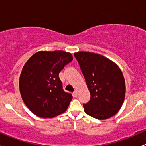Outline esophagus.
Wrapping results in <instances>:
<instances>
[{"instance_id":"esophagus-1","label":"esophagus","mask_w":146,"mask_h":146,"mask_svg":"<svg viewBox=\"0 0 146 146\" xmlns=\"http://www.w3.org/2000/svg\"><path fill=\"white\" fill-rule=\"evenodd\" d=\"M78 90H75L74 92H73V97H75V98H76V97H77L78 96Z\"/></svg>"}]
</instances>
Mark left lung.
<instances>
[{"label":"left lung","instance_id":"obj_1","mask_svg":"<svg viewBox=\"0 0 146 146\" xmlns=\"http://www.w3.org/2000/svg\"><path fill=\"white\" fill-rule=\"evenodd\" d=\"M74 56L90 93V101L83 104L85 112L100 120L115 115L121 107L126 92L121 69L100 54L80 51Z\"/></svg>","mask_w":146,"mask_h":146}]
</instances>
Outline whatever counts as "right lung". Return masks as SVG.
Wrapping results in <instances>:
<instances>
[{"mask_svg": "<svg viewBox=\"0 0 146 146\" xmlns=\"http://www.w3.org/2000/svg\"><path fill=\"white\" fill-rule=\"evenodd\" d=\"M72 61L70 53L42 51L32 55L23 66L19 82L20 94L36 116L53 118L66 111L73 97L64 90L58 74Z\"/></svg>", "mask_w": 146, "mask_h": 146, "instance_id": "obj_1", "label": "right lung"}]
</instances>
